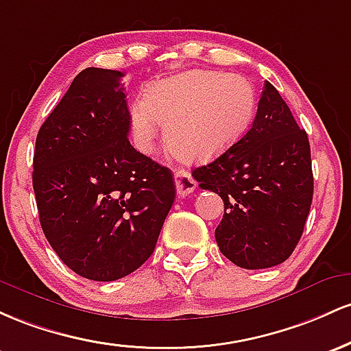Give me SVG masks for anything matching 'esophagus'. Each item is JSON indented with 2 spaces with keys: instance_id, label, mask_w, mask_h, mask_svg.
<instances>
[{
  "instance_id": "1",
  "label": "esophagus",
  "mask_w": 351,
  "mask_h": 351,
  "mask_svg": "<svg viewBox=\"0 0 351 351\" xmlns=\"http://www.w3.org/2000/svg\"><path fill=\"white\" fill-rule=\"evenodd\" d=\"M174 179H176L177 194H179L180 197L192 194V192L195 191L197 182L194 180V177L189 174L187 171H184V169H177L176 174H174Z\"/></svg>"
}]
</instances>
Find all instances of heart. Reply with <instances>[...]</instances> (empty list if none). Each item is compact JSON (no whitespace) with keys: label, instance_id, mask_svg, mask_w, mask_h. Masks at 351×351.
Listing matches in <instances>:
<instances>
[{"label":"heart","instance_id":"heart-1","mask_svg":"<svg viewBox=\"0 0 351 351\" xmlns=\"http://www.w3.org/2000/svg\"><path fill=\"white\" fill-rule=\"evenodd\" d=\"M255 106V90L245 77L189 71L149 86L144 99L129 108V125L139 151H152L160 123L172 154L202 162L226 152L247 132Z\"/></svg>","mask_w":351,"mask_h":351}]
</instances>
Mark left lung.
<instances>
[{"instance_id": "obj_1", "label": "left lung", "mask_w": 351, "mask_h": 351, "mask_svg": "<svg viewBox=\"0 0 351 351\" xmlns=\"http://www.w3.org/2000/svg\"><path fill=\"white\" fill-rule=\"evenodd\" d=\"M192 176L222 197L215 240L232 263L269 269L292 255L312 206V157L308 136L269 81L249 132Z\"/></svg>"}]
</instances>
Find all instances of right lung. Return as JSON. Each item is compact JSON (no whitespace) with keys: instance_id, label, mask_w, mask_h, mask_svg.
<instances>
[{"instance_id":"1","label":"right lung","mask_w":351,"mask_h":351,"mask_svg":"<svg viewBox=\"0 0 351 351\" xmlns=\"http://www.w3.org/2000/svg\"><path fill=\"white\" fill-rule=\"evenodd\" d=\"M124 73L88 68L39 129L33 189L49 245L96 282L132 274L154 252L174 204L171 169L129 143Z\"/></svg>"}]
</instances>
